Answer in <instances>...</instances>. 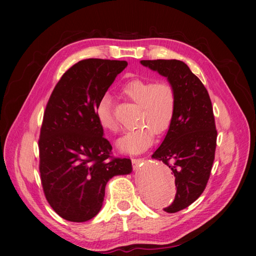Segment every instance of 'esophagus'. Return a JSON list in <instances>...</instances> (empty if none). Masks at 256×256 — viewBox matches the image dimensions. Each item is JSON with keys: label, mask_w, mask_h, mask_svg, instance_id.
<instances>
[{"label": "esophagus", "mask_w": 256, "mask_h": 256, "mask_svg": "<svg viewBox=\"0 0 256 256\" xmlns=\"http://www.w3.org/2000/svg\"><path fill=\"white\" fill-rule=\"evenodd\" d=\"M131 161H132L134 166H138L144 161V159L143 158H132L131 159Z\"/></svg>", "instance_id": "1"}]
</instances>
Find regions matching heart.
<instances>
[{
    "label": "heart",
    "mask_w": 256,
    "mask_h": 256,
    "mask_svg": "<svg viewBox=\"0 0 256 256\" xmlns=\"http://www.w3.org/2000/svg\"><path fill=\"white\" fill-rule=\"evenodd\" d=\"M122 92L128 100L140 106L138 118L140 127L124 134L118 141V147L122 152H143L154 143V132L164 134L172 126L177 109L175 88L168 81L134 79L124 85ZM96 118L104 130L111 134L118 132V124L108 96L98 102Z\"/></svg>",
    "instance_id": "1"
}]
</instances>
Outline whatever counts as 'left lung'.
I'll list each match as a JSON object with an SVG mask.
<instances>
[{
	"label": "left lung",
	"instance_id": "left-lung-1",
	"mask_svg": "<svg viewBox=\"0 0 256 256\" xmlns=\"http://www.w3.org/2000/svg\"><path fill=\"white\" fill-rule=\"evenodd\" d=\"M141 64L166 76L177 95L172 126L152 156L164 162L175 176V198L164 208L174 214L200 198L210 176L216 146L212 100L202 81L184 62L147 60Z\"/></svg>",
	"mask_w": 256,
	"mask_h": 256
}]
</instances>
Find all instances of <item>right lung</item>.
Masks as SVG:
<instances>
[{"instance_id": "obj_1", "label": "right lung", "mask_w": 256, "mask_h": 256, "mask_svg": "<svg viewBox=\"0 0 256 256\" xmlns=\"http://www.w3.org/2000/svg\"><path fill=\"white\" fill-rule=\"evenodd\" d=\"M126 60L88 58L62 76L46 106L38 140L44 196L62 218L85 222L99 212L106 184L131 173V160L112 156L96 108Z\"/></svg>"}]
</instances>
